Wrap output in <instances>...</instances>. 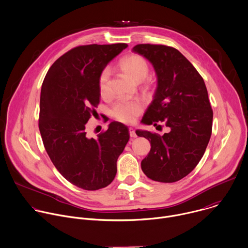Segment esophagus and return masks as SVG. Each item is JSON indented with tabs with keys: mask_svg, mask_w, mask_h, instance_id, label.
I'll return each instance as SVG.
<instances>
[{
	"mask_svg": "<svg viewBox=\"0 0 248 248\" xmlns=\"http://www.w3.org/2000/svg\"><path fill=\"white\" fill-rule=\"evenodd\" d=\"M129 135H130V137H132V138H135L137 135H136V133H135V129L133 128V127H129Z\"/></svg>",
	"mask_w": 248,
	"mask_h": 248,
	"instance_id": "esophagus-1",
	"label": "esophagus"
}]
</instances>
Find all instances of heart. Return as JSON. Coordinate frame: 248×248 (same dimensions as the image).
I'll list each match as a JSON object with an SVG mask.
<instances>
[{
    "instance_id": "1",
    "label": "heart",
    "mask_w": 248,
    "mask_h": 248,
    "mask_svg": "<svg viewBox=\"0 0 248 248\" xmlns=\"http://www.w3.org/2000/svg\"><path fill=\"white\" fill-rule=\"evenodd\" d=\"M121 69L134 81H142L149 73V65L144 57L139 54H129L120 61ZM110 70L105 69L101 72L98 79L99 93L102 97L108 95L109 93ZM142 103L137 100H121L117 102L112 110L111 115L120 122L130 124L135 121L136 117L142 112Z\"/></svg>"
}]
</instances>
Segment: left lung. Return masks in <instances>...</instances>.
Here are the masks:
<instances>
[{"label": "left lung", "mask_w": 248, "mask_h": 248, "mask_svg": "<svg viewBox=\"0 0 248 248\" xmlns=\"http://www.w3.org/2000/svg\"><path fill=\"white\" fill-rule=\"evenodd\" d=\"M132 51L145 57L156 76L153 101L141 124H163L170 129L162 136L136 130L151 143L141 169L154 181L176 182L197 167L211 136L213 112L205 84L192 63L173 47L140 44Z\"/></svg>", "instance_id": "1"}]
</instances>
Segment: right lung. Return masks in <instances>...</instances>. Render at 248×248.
I'll list each match as a JSON object with an SVG mask.
<instances>
[{
    "label": "right lung",
    "instance_id": "right-lung-1",
    "mask_svg": "<svg viewBox=\"0 0 248 248\" xmlns=\"http://www.w3.org/2000/svg\"><path fill=\"white\" fill-rule=\"evenodd\" d=\"M126 44L77 46L59 57L42 85L39 128L46 151L61 175L88 191L107 187L129 140L128 127L112 122L96 139L86 125L100 101L98 79Z\"/></svg>",
    "mask_w": 248,
    "mask_h": 248
}]
</instances>
